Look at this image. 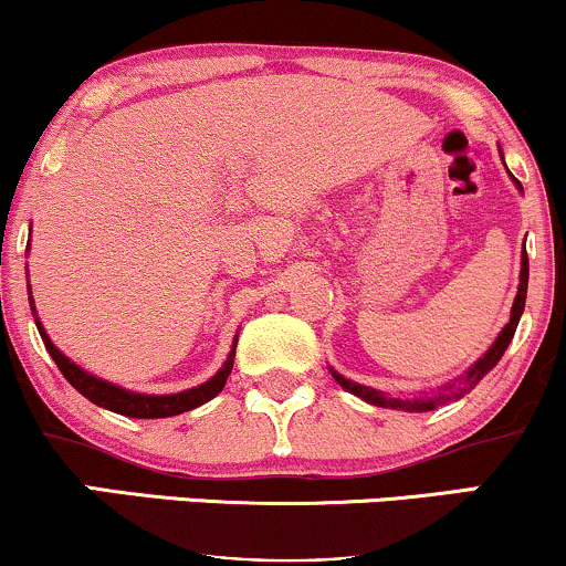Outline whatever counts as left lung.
Instances as JSON below:
<instances>
[{
    "label": "left lung",
    "mask_w": 566,
    "mask_h": 566,
    "mask_svg": "<svg viewBox=\"0 0 566 566\" xmlns=\"http://www.w3.org/2000/svg\"><path fill=\"white\" fill-rule=\"evenodd\" d=\"M518 186V180H516ZM522 188V186H518ZM527 282H530V261H527V250H524L522 255V276H518V292H516V301H513V308H511V322L505 324L503 333L497 335V340L492 343V348L486 350L484 359H479L476 365H473L469 373H465V378L450 382V386H441L437 391L426 394L423 399H415V401H401V399H388V396H382L378 391H373V388H365V386H356V382H350L346 378H340V375H335V380L340 382L343 388H348L350 394L361 396V399L369 401V405H380V407H401V409H433L439 405H450V401L460 399V396H465L471 391V386H476L479 380L484 378L486 373H490L492 367L497 365L500 359H503L505 348H509V343L513 340V333H516V324L522 319V311H524V301H527Z\"/></svg>",
    "instance_id": "obj_1"
}]
</instances>
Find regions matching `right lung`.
I'll use <instances>...</instances> for the list:
<instances>
[{"mask_svg":"<svg viewBox=\"0 0 566 566\" xmlns=\"http://www.w3.org/2000/svg\"><path fill=\"white\" fill-rule=\"evenodd\" d=\"M31 311H36L34 301H31ZM34 322H36L39 335H42V340H44V348H48V354L55 359V365L63 373V378H66L82 396H87L93 405L112 409V412L127 415V418H170V415L188 412V409L205 405V401H210L212 396H218L220 391H223L226 380H229L231 367H233V356H237V348H233L229 359H226L223 369H220L216 378L201 382V386L191 388V391H180V394H170V396L133 394V391H125V388H116L106 380H97V378H93V375L84 373L82 367H76L74 361L66 359V356H63L61 350L53 346V340H50L48 333H44L42 322L39 319H34Z\"/></svg>","mask_w":566,"mask_h":566,"instance_id":"right-lung-1","label":"right lung"}]
</instances>
